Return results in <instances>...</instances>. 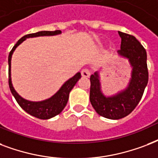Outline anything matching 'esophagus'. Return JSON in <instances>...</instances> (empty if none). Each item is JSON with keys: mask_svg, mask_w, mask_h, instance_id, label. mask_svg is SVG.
<instances>
[{"mask_svg": "<svg viewBox=\"0 0 158 158\" xmlns=\"http://www.w3.org/2000/svg\"><path fill=\"white\" fill-rule=\"evenodd\" d=\"M81 75H82L83 77H89L90 75V72L88 68H84L81 71Z\"/></svg>", "mask_w": 158, "mask_h": 158, "instance_id": "obj_1", "label": "esophagus"}]
</instances>
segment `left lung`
Masks as SVG:
<instances>
[{"instance_id": "obj_1", "label": "left lung", "mask_w": 158, "mask_h": 158, "mask_svg": "<svg viewBox=\"0 0 158 158\" xmlns=\"http://www.w3.org/2000/svg\"><path fill=\"white\" fill-rule=\"evenodd\" d=\"M121 38L118 52L129 58L133 67L132 79L128 88L112 97H106L101 91L97 73L90 76V101L97 114L105 118L119 119L129 115L142 99L148 81L147 52L136 38L118 31Z\"/></svg>"}]
</instances>
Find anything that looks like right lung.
Wrapping results in <instances>:
<instances>
[{"label":"right lung","mask_w":158,"mask_h":158,"mask_svg":"<svg viewBox=\"0 0 158 158\" xmlns=\"http://www.w3.org/2000/svg\"><path fill=\"white\" fill-rule=\"evenodd\" d=\"M61 30H54V31H40V32L34 33V34H29L22 37L18 42L15 44L11 51L10 52L9 57H8V63H9V86L10 90L11 91L12 95L14 96L15 99L16 100L17 103L19 106L24 110L25 112L29 114L30 115L35 116L38 118L41 119H48L54 116L59 114L64 109L67 103H68V98H69V93L73 88V86L77 82V81L81 78V73H77L73 77L66 81L61 89L57 91L54 96L51 98L48 99L46 101H40V102H32L24 100L17 94L15 90L11 83V77H10V61H11V56L15 49L19 44H21L26 38L29 37H37V36H44V35H54L57 34H61Z\"/></svg>","instance_id":"1"}]
</instances>
